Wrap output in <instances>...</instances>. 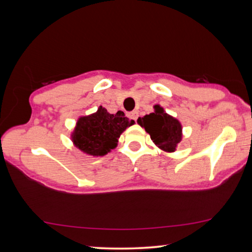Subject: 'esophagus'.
Here are the masks:
<instances>
[{"mask_svg": "<svg viewBox=\"0 0 252 252\" xmlns=\"http://www.w3.org/2000/svg\"><path fill=\"white\" fill-rule=\"evenodd\" d=\"M138 112H136V111H132V112H130L129 114H127V117H129L131 120H134V121H136V119H138Z\"/></svg>", "mask_w": 252, "mask_h": 252, "instance_id": "obj_1", "label": "esophagus"}]
</instances>
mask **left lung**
Instances as JSON below:
<instances>
[{"label": "left lung", "mask_w": 252, "mask_h": 252, "mask_svg": "<svg viewBox=\"0 0 252 252\" xmlns=\"http://www.w3.org/2000/svg\"><path fill=\"white\" fill-rule=\"evenodd\" d=\"M153 113L138 119V123L150 134L152 141L162 150L173 152L181 141L182 127L177 119L165 113L159 105Z\"/></svg>", "instance_id": "left-lung-1"}]
</instances>
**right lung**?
<instances>
[{
	"instance_id": "right-lung-1",
	"label": "right lung",
	"mask_w": 252,
	"mask_h": 252,
	"mask_svg": "<svg viewBox=\"0 0 252 252\" xmlns=\"http://www.w3.org/2000/svg\"><path fill=\"white\" fill-rule=\"evenodd\" d=\"M133 122L125 117L122 111L110 114L100 106L95 113L79 119L72 139L75 146L88 155L104 156L117 147L120 134Z\"/></svg>"
}]
</instances>
